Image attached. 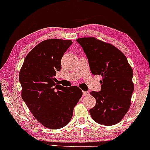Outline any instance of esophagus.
Masks as SVG:
<instances>
[{
    "instance_id": "esophagus-1",
    "label": "esophagus",
    "mask_w": 150,
    "mask_h": 150,
    "mask_svg": "<svg viewBox=\"0 0 150 150\" xmlns=\"http://www.w3.org/2000/svg\"><path fill=\"white\" fill-rule=\"evenodd\" d=\"M83 96H87V95H89V92H87V91H83Z\"/></svg>"
}]
</instances>
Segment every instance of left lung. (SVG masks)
Instances as JSON below:
<instances>
[{
    "mask_svg": "<svg viewBox=\"0 0 150 150\" xmlns=\"http://www.w3.org/2000/svg\"><path fill=\"white\" fill-rule=\"evenodd\" d=\"M76 41L83 47L94 75H101L100 92H90L96 105L89 110L92 119L107 126L119 122L131 105L133 71L124 54L116 47L94 37Z\"/></svg>",
    "mask_w": 150,
    "mask_h": 150,
    "instance_id": "1",
    "label": "left lung"
}]
</instances>
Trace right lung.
<instances>
[{"mask_svg":"<svg viewBox=\"0 0 150 150\" xmlns=\"http://www.w3.org/2000/svg\"><path fill=\"white\" fill-rule=\"evenodd\" d=\"M71 44L70 40L53 38L40 42L25 57L19 73L23 100L38 121L49 129L69 123L83 94L76 86L56 83L61 58Z\"/></svg>","mask_w":150,"mask_h":150,"instance_id":"add662e5","label":"right lung"}]
</instances>
